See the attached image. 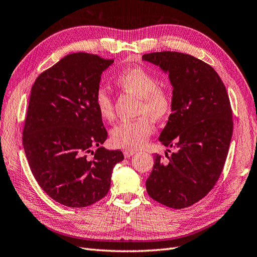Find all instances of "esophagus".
Listing matches in <instances>:
<instances>
[{
  "label": "esophagus",
  "instance_id": "1",
  "mask_svg": "<svg viewBox=\"0 0 257 257\" xmlns=\"http://www.w3.org/2000/svg\"><path fill=\"white\" fill-rule=\"evenodd\" d=\"M123 153H124V157H125V158H131V157H133V155L136 153V151H134V150H125Z\"/></svg>",
  "mask_w": 257,
  "mask_h": 257
}]
</instances>
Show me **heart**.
<instances>
[{"mask_svg": "<svg viewBox=\"0 0 257 257\" xmlns=\"http://www.w3.org/2000/svg\"><path fill=\"white\" fill-rule=\"evenodd\" d=\"M114 83L124 92L139 99L141 104L138 105L137 114L143 116L137 120L116 124L111 131V143L121 149H139L146 144L153 131L152 124L147 116L154 122L167 119L173 109V96L167 89L159 87L157 77L143 67L123 69L115 76ZM94 103L100 118L107 121L113 118L112 97L107 88L103 85L97 88Z\"/></svg>", "mask_w": 257, "mask_h": 257, "instance_id": "heart-1", "label": "heart"}]
</instances>
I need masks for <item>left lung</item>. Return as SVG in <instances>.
I'll use <instances>...</instances> for the list:
<instances>
[{"label":"left lung","instance_id":"left-lung-1","mask_svg":"<svg viewBox=\"0 0 257 257\" xmlns=\"http://www.w3.org/2000/svg\"><path fill=\"white\" fill-rule=\"evenodd\" d=\"M143 60L168 74L173 85L172 114L159 141L176 149L165 160L154 155L146 189L162 205L190 207L213 189L226 161L232 135L227 91L211 66L190 54L152 52Z\"/></svg>","mask_w":257,"mask_h":257}]
</instances>
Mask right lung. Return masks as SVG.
Instances as JSON below:
<instances>
[{
    "mask_svg": "<svg viewBox=\"0 0 257 257\" xmlns=\"http://www.w3.org/2000/svg\"><path fill=\"white\" fill-rule=\"evenodd\" d=\"M112 63L96 54H68L38 76L31 89L23 148L37 183L66 207L83 208L102 199L113 167L124 159L120 150L100 147L107 131L94 103L100 75Z\"/></svg>",
    "mask_w": 257,
    "mask_h": 257,
    "instance_id": "1",
    "label": "right lung"
}]
</instances>
